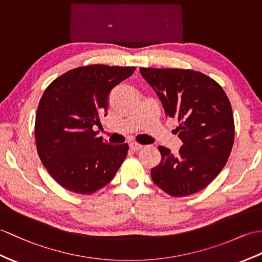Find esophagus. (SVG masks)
<instances>
[{"label": "esophagus", "mask_w": 262, "mask_h": 262, "mask_svg": "<svg viewBox=\"0 0 262 262\" xmlns=\"http://www.w3.org/2000/svg\"><path fill=\"white\" fill-rule=\"evenodd\" d=\"M130 149L132 151H139V150L142 149V145L141 144H138L136 142H132V143H130Z\"/></svg>", "instance_id": "esophagus-1"}]
</instances>
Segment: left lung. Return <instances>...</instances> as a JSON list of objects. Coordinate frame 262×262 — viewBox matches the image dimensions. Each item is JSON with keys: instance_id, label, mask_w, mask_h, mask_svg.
I'll use <instances>...</instances> for the list:
<instances>
[{"instance_id": "obj_1", "label": "left lung", "mask_w": 262, "mask_h": 262, "mask_svg": "<svg viewBox=\"0 0 262 262\" xmlns=\"http://www.w3.org/2000/svg\"><path fill=\"white\" fill-rule=\"evenodd\" d=\"M162 102L167 117L178 121L179 153L159 146L161 162L151 169L157 186L172 196L206 188L225 167L233 145L231 104L223 89L201 72L182 69L140 68Z\"/></svg>"}]
</instances>
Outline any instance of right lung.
Returning a JSON list of instances; mask_svg holds the SVG:
<instances>
[{"instance_id":"add662e5","label":"right lung","mask_w":262,"mask_h":262,"mask_svg":"<svg viewBox=\"0 0 262 262\" xmlns=\"http://www.w3.org/2000/svg\"><path fill=\"white\" fill-rule=\"evenodd\" d=\"M135 67L94 64L70 70L44 91L35 117V143L53 179L72 192L91 194L116 176L129 146L110 144L93 131L112 89Z\"/></svg>"}]
</instances>
